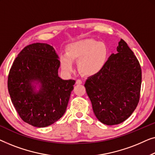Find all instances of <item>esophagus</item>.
Segmentation results:
<instances>
[{
  "label": "esophagus",
  "instance_id": "1",
  "mask_svg": "<svg viewBox=\"0 0 155 155\" xmlns=\"http://www.w3.org/2000/svg\"><path fill=\"white\" fill-rule=\"evenodd\" d=\"M76 83H77V84H81L83 83V81L81 79H79V78H78V79H77V81H76Z\"/></svg>",
  "mask_w": 155,
  "mask_h": 155
}]
</instances>
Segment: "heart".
Instances as JSON below:
<instances>
[{"instance_id": "heart-1", "label": "heart", "mask_w": 155, "mask_h": 155, "mask_svg": "<svg viewBox=\"0 0 155 155\" xmlns=\"http://www.w3.org/2000/svg\"><path fill=\"white\" fill-rule=\"evenodd\" d=\"M107 46L102 42L84 39L67 45V55L60 56L62 68L66 71L73 69V61L78 62V67L83 74L93 76L98 74L105 65L108 58Z\"/></svg>"}]
</instances>
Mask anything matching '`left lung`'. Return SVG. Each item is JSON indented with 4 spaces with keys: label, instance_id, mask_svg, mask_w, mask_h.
Returning a JSON list of instances; mask_svg holds the SVG:
<instances>
[{
    "label": "left lung",
    "instance_id": "1",
    "mask_svg": "<svg viewBox=\"0 0 155 155\" xmlns=\"http://www.w3.org/2000/svg\"><path fill=\"white\" fill-rule=\"evenodd\" d=\"M117 51L110 55L104 68L88 77L84 85L95 115L109 126L122 123L134 112L142 82L140 63L123 39Z\"/></svg>",
    "mask_w": 155,
    "mask_h": 155
}]
</instances>
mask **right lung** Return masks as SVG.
Returning a JSON list of instances; mask_svg holds the SVG:
<instances>
[{
    "label": "right lung",
    "instance_id": "add662e5",
    "mask_svg": "<svg viewBox=\"0 0 155 155\" xmlns=\"http://www.w3.org/2000/svg\"><path fill=\"white\" fill-rule=\"evenodd\" d=\"M60 62L53 46L36 43L26 46L10 69L8 88L20 118L36 127H46L66 111L75 81L58 76ZM34 82L40 84L35 91Z\"/></svg>",
    "mask_w": 155,
    "mask_h": 155
}]
</instances>
